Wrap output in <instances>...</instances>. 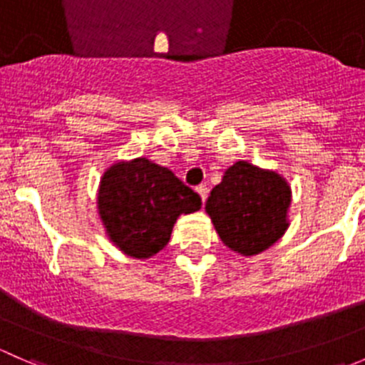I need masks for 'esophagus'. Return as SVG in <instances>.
<instances>
[{
  "instance_id": "obj_1",
  "label": "esophagus",
  "mask_w": 365,
  "mask_h": 365,
  "mask_svg": "<svg viewBox=\"0 0 365 365\" xmlns=\"http://www.w3.org/2000/svg\"><path fill=\"white\" fill-rule=\"evenodd\" d=\"M196 190H197V194H200L201 200H203V203H205L206 197H208V187H206V185H197Z\"/></svg>"
}]
</instances>
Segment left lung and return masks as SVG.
<instances>
[{"mask_svg":"<svg viewBox=\"0 0 365 365\" xmlns=\"http://www.w3.org/2000/svg\"><path fill=\"white\" fill-rule=\"evenodd\" d=\"M292 192L284 178L249 162H235L206 201L220 240L244 256L274 245L284 235Z\"/></svg>","mask_w":365,"mask_h":365,"instance_id":"obj_1","label":"left lung"}]
</instances>
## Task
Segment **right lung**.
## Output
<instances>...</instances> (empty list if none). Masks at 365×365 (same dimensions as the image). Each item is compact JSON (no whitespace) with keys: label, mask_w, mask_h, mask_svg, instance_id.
<instances>
[{"label":"right lung","mask_w":365,"mask_h":365,"mask_svg":"<svg viewBox=\"0 0 365 365\" xmlns=\"http://www.w3.org/2000/svg\"><path fill=\"white\" fill-rule=\"evenodd\" d=\"M200 208V194L148 159L113 165L98 190V213L109 238L139 259L168 245L178 215Z\"/></svg>","instance_id":"add662e5"}]
</instances>
